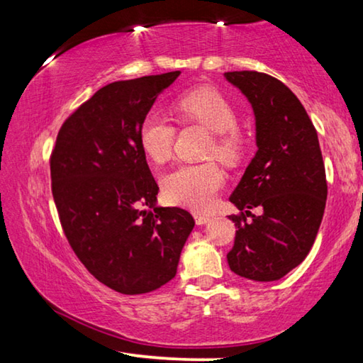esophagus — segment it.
<instances>
[{
	"instance_id": "1",
	"label": "esophagus",
	"mask_w": 363,
	"mask_h": 363,
	"mask_svg": "<svg viewBox=\"0 0 363 363\" xmlns=\"http://www.w3.org/2000/svg\"><path fill=\"white\" fill-rule=\"evenodd\" d=\"M210 220H211V216H208V214H199V213L195 214V223L199 225H203L206 223H210Z\"/></svg>"
}]
</instances>
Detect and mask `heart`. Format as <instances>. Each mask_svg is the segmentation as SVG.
I'll return each instance as SVG.
<instances>
[{"label":"heart","instance_id":"obj_1","mask_svg":"<svg viewBox=\"0 0 363 363\" xmlns=\"http://www.w3.org/2000/svg\"><path fill=\"white\" fill-rule=\"evenodd\" d=\"M176 112L182 123H196L213 131L206 157L224 163H235L243 153V136L237 128V112L230 101L213 88H196L176 101ZM176 128L167 116L149 113L140 123V149L155 163L168 162L173 155ZM224 173L214 163L181 164L163 179V195L169 203L206 211L214 205L224 186Z\"/></svg>","mask_w":363,"mask_h":363}]
</instances>
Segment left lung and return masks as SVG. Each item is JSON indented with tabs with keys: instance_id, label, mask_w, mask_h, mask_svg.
I'll return each mask as SVG.
<instances>
[{
	"instance_id": "obj_1",
	"label": "left lung",
	"mask_w": 363,
	"mask_h": 363,
	"mask_svg": "<svg viewBox=\"0 0 363 363\" xmlns=\"http://www.w3.org/2000/svg\"><path fill=\"white\" fill-rule=\"evenodd\" d=\"M224 77L253 107L257 145L230 195L240 214L229 216L237 232L227 262L240 277L274 281L304 261L320 227L328 192L320 145L303 104L280 79L251 70ZM257 206L263 213L247 221Z\"/></svg>"
}]
</instances>
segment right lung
Segmentation results:
<instances>
[{"label":"right lung","mask_w":363,"mask_h":363,"mask_svg":"<svg viewBox=\"0 0 363 363\" xmlns=\"http://www.w3.org/2000/svg\"><path fill=\"white\" fill-rule=\"evenodd\" d=\"M179 73L104 86L64 121L49 160L72 250L91 275L123 294L174 279L195 225L186 210L155 206L158 186L139 144L140 123Z\"/></svg>","instance_id":"add662e5"}]
</instances>
